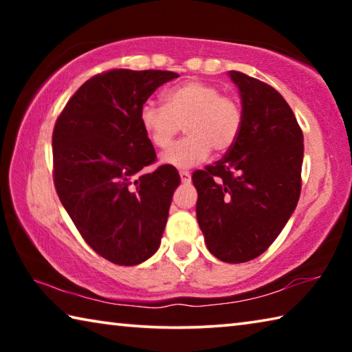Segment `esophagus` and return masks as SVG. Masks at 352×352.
<instances>
[{
	"label": "esophagus",
	"mask_w": 352,
	"mask_h": 352,
	"mask_svg": "<svg viewBox=\"0 0 352 352\" xmlns=\"http://www.w3.org/2000/svg\"><path fill=\"white\" fill-rule=\"evenodd\" d=\"M180 180H182V183H189L190 182V174L188 170H180Z\"/></svg>",
	"instance_id": "34e87169"
}]
</instances>
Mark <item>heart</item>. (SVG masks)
Here are the masks:
<instances>
[{
	"mask_svg": "<svg viewBox=\"0 0 352 352\" xmlns=\"http://www.w3.org/2000/svg\"><path fill=\"white\" fill-rule=\"evenodd\" d=\"M164 105L146 100L140 109V124L157 148L170 146L184 126L186 138L178 141L162 162L172 168H192L210 157L211 148L225 153L239 138L243 115L234 98L201 80H186L163 94Z\"/></svg>",
	"mask_w": 352,
	"mask_h": 352,
	"instance_id": "b5f03b06",
	"label": "heart"
}]
</instances>
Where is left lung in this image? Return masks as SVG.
Here are the masks:
<instances>
[{
	"label": "left lung",
	"instance_id": "obj_1",
	"mask_svg": "<svg viewBox=\"0 0 352 352\" xmlns=\"http://www.w3.org/2000/svg\"><path fill=\"white\" fill-rule=\"evenodd\" d=\"M239 88L242 130L225 157L192 174L206 247L228 264L258 258L295 211L305 146L294 111L275 88L230 71Z\"/></svg>",
	"mask_w": 352,
	"mask_h": 352
}]
</instances>
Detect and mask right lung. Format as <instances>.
Listing matches in <instances>:
<instances>
[{
    "label": "right lung",
    "instance_id": "1",
    "mask_svg": "<svg viewBox=\"0 0 352 352\" xmlns=\"http://www.w3.org/2000/svg\"><path fill=\"white\" fill-rule=\"evenodd\" d=\"M175 77L160 69L105 71L83 83L56 121L58 199L88 245L113 264H141L162 242L180 175L163 164L136 177L157 158L140 109Z\"/></svg>",
    "mask_w": 352,
    "mask_h": 352
}]
</instances>
